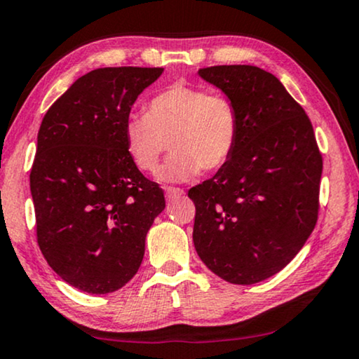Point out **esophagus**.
I'll use <instances>...</instances> for the list:
<instances>
[{"label": "esophagus", "mask_w": 359, "mask_h": 359, "mask_svg": "<svg viewBox=\"0 0 359 359\" xmlns=\"http://www.w3.org/2000/svg\"><path fill=\"white\" fill-rule=\"evenodd\" d=\"M182 195H184V190L179 189V187H165V198L168 200L179 198Z\"/></svg>", "instance_id": "obj_1"}]
</instances>
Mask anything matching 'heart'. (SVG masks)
<instances>
[{
  "label": "heart",
  "mask_w": 359,
  "mask_h": 359,
  "mask_svg": "<svg viewBox=\"0 0 359 359\" xmlns=\"http://www.w3.org/2000/svg\"><path fill=\"white\" fill-rule=\"evenodd\" d=\"M125 149L143 172H154L169 148L174 151L161 169L163 180L182 182L201 169L224 168L239 140V114L224 94L174 84L156 94L146 115H130L123 125Z\"/></svg>",
  "instance_id": "obj_1"
}]
</instances>
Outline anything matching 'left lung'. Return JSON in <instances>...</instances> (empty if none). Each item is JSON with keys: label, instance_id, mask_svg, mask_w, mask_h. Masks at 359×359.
Wrapping results in <instances>:
<instances>
[{"label": "left lung", "instance_id": "1", "mask_svg": "<svg viewBox=\"0 0 359 359\" xmlns=\"http://www.w3.org/2000/svg\"><path fill=\"white\" fill-rule=\"evenodd\" d=\"M198 74L236 104L239 140L229 163L189 190L194 244L219 278L254 285L285 269L314 231L322 154L304 109L271 73L221 65Z\"/></svg>", "mask_w": 359, "mask_h": 359}]
</instances>
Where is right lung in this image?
I'll return each mask as SVG.
<instances>
[{"mask_svg":"<svg viewBox=\"0 0 359 359\" xmlns=\"http://www.w3.org/2000/svg\"><path fill=\"white\" fill-rule=\"evenodd\" d=\"M164 68H99L47 110L30 170L37 242L55 273L90 294L127 285L164 191L131 163L123 125Z\"/></svg>","mask_w":359,"mask_h":359,"instance_id":"obj_1","label":"right lung"}]
</instances>
